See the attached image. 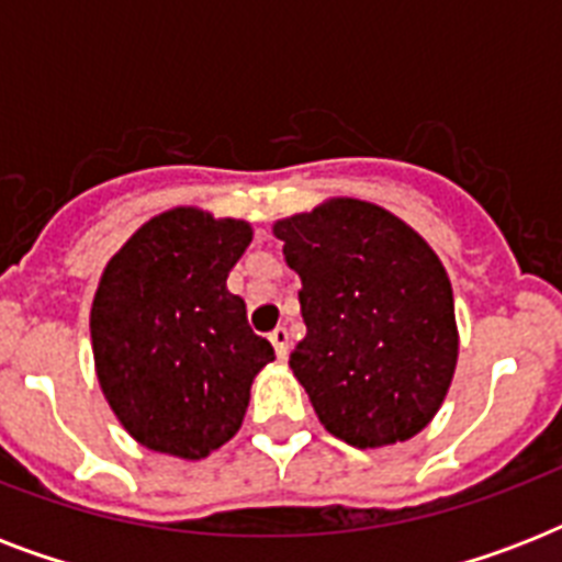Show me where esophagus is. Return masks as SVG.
I'll use <instances>...</instances> for the list:
<instances>
[{
	"instance_id": "esophagus-1",
	"label": "esophagus",
	"mask_w": 562,
	"mask_h": 562,
	"mask_svg": "<svg viewBox=\"0 0 562 562\" xmlns=\"http://www.w3.org/2000/svg\"><path fill=\"white\" fill-rule=\"evenodd\" d=\"M268 338H271L273 350H277V359H289V329H285V326H277Z\"/></svg>"
}]
</instances>
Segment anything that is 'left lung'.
I'll return each mask as SVG.
<instances>
[{
  "label": "left lung",
  "mask_w": 562,
  "mask_h": 562,
  "mask_svg": "<svg viewBox=\"0 0 562 562\" xmlns=\"http://www.w3.org/2000/svg\"><path fill=\"white\" fill-rule=\"evenodd\" d=\"M273 236L303 282L306 338L289 364L326 431L356 449L423 431L458 361L452 282L435 250L356 198L277 221Z\"/></svg>",
  "instance_id": "left-lung-1"
}]
</instances>
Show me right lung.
<instances>
[{
    "mask_svg": "<svg viewBox=\"0 0 562 562\" xmlns=\"http://www.w3.org/2000/svg\"><path fill=\"white\" fill-rule=\"evenodd\" d=\"M247 221L178 206L145 221L101 273L90 333L95 373L127 435L201 461L236 435L273 347L247 326L227 277Z\"/></svg>",
    "mask_w": 562,
    "mask_h": 562,
    "instance_id": "add662e5",
    "label": "right lung"
}]
</instances>
